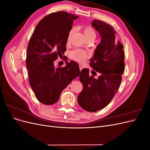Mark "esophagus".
<instances>
[{"label":"esophagus","instance_id":"34e87169","mask_svg":"<svg viewBox=\"0 0 150 150\" xmlns=\"http://www.w3.org/2000/svg\"><path fill=\"white\" fill-rule=\"evenodd\" d=\"M84 67V65H82V64H80L79 65V69H80V70H82Z\"/></svg>","mask_w":150,"mask_h":150}]
</instances>
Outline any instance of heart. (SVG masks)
Returning a JSON list of instances; mask_svg holds the SVG:
<instances>
[{
    "mask_svg": "<svg viewBox=\"0 0 150 150\" xmlns=\"http://www.w3.org/2000/svg\"><path fill=\"white\" fill-rule=\"evenodd\" d=\"M81 30H82L84 35L88 40H93L95 37H96V33H95V30L92 28L91 26L90 25H84L81 28ZM75 30L74 28H72L68 33L67 35V41L69 42L70 38L72 34L74 33ZM89 57V54L84 51V50L80 49H76L73 51H72L70 52V58L74 61H76L79 63H83L86 60L88 59Z\"/></svg>",
    "mask_w": 150,
    "mask_h": 150,
    "instance_id": "1",
    "label": "heart"
}]
</instances>
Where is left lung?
<instances>
[{"label": "left lung", "instance_id": "left-lung-1", "mask_svg": "<svg viewBox=\"0 0 150 150\" xmlns=\"http://www.w3.org/2000/svg\"><path fill=\"white\" fill-rule=\"evenodd\" d=\"M92 25L99 32L101 42L90 59V66L100 75L95 79L89 76V69L81 70L79 80L83 88L78 102L86 111L96 112L106 107L117 92L125 70V52L122 44L116 38V31L111 25L94 20ZM91 72L96 75L94 71Z\"/></svg>", "mask_w": 150, "mask_h": 150}]
</instances>
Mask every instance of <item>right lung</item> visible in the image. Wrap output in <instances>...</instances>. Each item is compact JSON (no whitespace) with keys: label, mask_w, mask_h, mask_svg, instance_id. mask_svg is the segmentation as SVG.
<instances>
[{"label":"right lung","mask_w":150,"mask_h":150,"mask_svg":"<svg viewBox=\"0 0 150 150\" xmlns=\"http://www.w3.org/2000/svg\"><path fill=\"white\" fill-rule=\"evenodd\" d=\"M79 16L64 11L49 13L40 20L27 49L26 67L30 87L40 103L52 105L62 91L80 74L78 63L71 61L64 67L54 65L66 51L68 33Z\"/></svg>","instance_id":"add662e5"}]
</instances>
